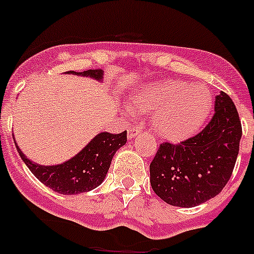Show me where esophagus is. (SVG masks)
<instances>
[{
    "instance_id": "obj_1",
    "label": "esophagus",
    "mask_w": 254,
    "mask_h": 254,
    "mask_svg": "<svg viewBox=\"0 0 254 254\" xmlns=\"http://www.w3.org/2000/svg\"><path fill=\"white\" fill-rule=\"evenodd\" d=\"M141 131H142V128L138 127V126H129L128 131H127V136H128V138H133V137L136 136L137 133H139Z\"/></svg>"
}]
</instances>
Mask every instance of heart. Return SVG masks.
Here are the masks:
<instances>
[{"label":"heart","mask_w":254,"mask_h":254,"mask_svg":"<svg viewBox=\"0 0 254 254\" xmlns=\"http://www.w3.org/2000/svg\"><path fill=\"white\" fill-rule=\"evenodd\" d=\"M134 111L153 112L152 127L167 139H183L197 131L208 117L211 97L200 87L185 81L160 80L143 85L132 97Z\"/></svg>","instance_id":"b5f03b06"}]
</instances>
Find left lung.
Returning <instances> with one entry per match:
<instances>
[{
	"instance_id": "obj_1",
	"label": "left lung",
	"mask_w": 254,
	"mask_h": 254,
	"mask_svg": "<svg viewBox=\"0 0 254 254\" xmlns=\"http://www.w3.org/2000/svg\"><path fill=\"white\" fill-rule=\"evenodd\" d=\"M208 125L180 143L162 142L150 164L153 191L174 206L191 208L219 194L229 181L242 137V125L227 93L215 97Z\"/></svg>"
}]
</instances>
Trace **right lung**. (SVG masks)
<instances>
[{"label":"right lung","mask_w":254,"mask_h":254,"mask_svg":"<svg viewBox=\"0 0 254 254\" xmlns=\"http://www.w3.org/2000/svg\"><path fill=\"white\" fill-rule=\"evenodd\" d=\"M83 76L102 79L101 69H90L81 71H68ZM127 142V131L118 134L103 132L80 151L75 157L64 164L55 166H41L30 161L17 147L18 155L24 160L29 170L44 185L63 195H74L89 191L104 180L111 166V161L116 151Z\"/></svg>","instance_id":"obj_1"}]
</instances>
